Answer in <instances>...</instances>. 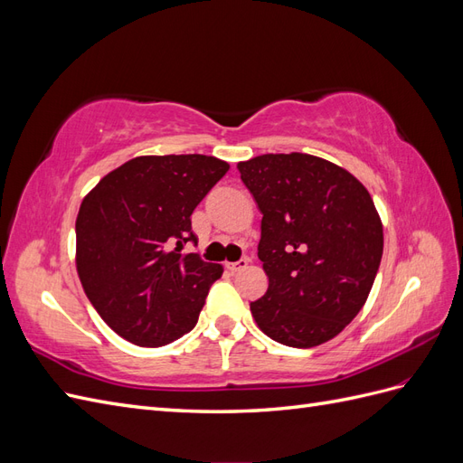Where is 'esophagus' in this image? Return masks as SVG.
Wrapping results in <instances>:
<instances>
[{"label":"esophagus","instance_id":"1","mask_svg":"<svg viewBox=\"0 0 463 463\" xmlns=\"http://www.w3.org/2000/svg\"><path fill=\"white\" fill-rule=\"evenodd\" d=\"M247 264H249V257H243L237 262H228L226 266H228V270H232V272H240V270L247 269Z\"/></svg>","mask_w":463,"mask_h":463}]
</instances>
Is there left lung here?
I'll return each instance as SVG.
<instances>
[{
    "label": "left lung",
    "instance_id": "1",
    "mask_svg": "<svg viewBox=\"0 0 463 463\" xmlns=\"http://www.w3.org/2000/svg\"><path fill=\"white\" fill-rule=\"evenodd\" d=\"M260 210L259 259L269 289L250 303L278 344L315 347L365 305L384 235L369 191L344 167L311 154H262L237 164Z\"/></svg>",
    "mask_w": 463,
    "mask_h": 463
}]
</instances>
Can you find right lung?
<instances>
[{
    "label": "right lung",
    "mask_w": 463,
    "mask_h": 463,
    "mask_svg": "<svg viewBox=\"0 0 463 463\" xmlns=\"http://www.w3.org/2000/svg\"><path fill=\"white\" fill-rule=\"evenodd\" d=\"M230 164L204 154L138 156L98 181L75 223L77 272L106 325L135 345L194 328L222 264L181 253L191 214Z\"/></svg>",
    "instance_id": "add662e5"
}]
</instances>
